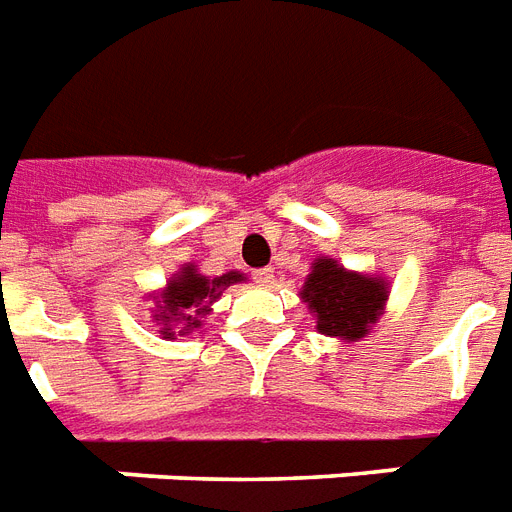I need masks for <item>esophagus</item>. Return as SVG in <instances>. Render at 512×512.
<instances>
[{
    "instance_id": "esophagus-1",
    "label": "esophagus",
    "mask_w": 512,
    "mask_h": 512,
    "mask_svg": "<svg viewBox=\"0 0 512 512\" xmlns=\"http://www.w3.org/2000/svg\"><path fill=\"white\" fill-rule=\"evenodd\" d=\"M252 276H255V282H260V285H271L274 282V268H257Z\"/></svg>"
}]
</instances>
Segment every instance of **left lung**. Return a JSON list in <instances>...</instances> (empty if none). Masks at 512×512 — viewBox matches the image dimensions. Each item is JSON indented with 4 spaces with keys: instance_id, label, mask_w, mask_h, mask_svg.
<instances>
[{
    "instance_id": "1",
    "label": "left lung",
    "mask_w": 512,
    "mask_h": 512,
    "mask_svg": "<svg viewBox=\"0 0 512 512\" xmlns=\"http://www.w3.org/2000/svg\"><path fill=\"white\" fill-rule=\"evenodd\" d=\"M301 298L317 320V331L358 342L380 320L388 301V282L369 274H355L333 257H317L306 276Z\"/></svg>"
}]
</instances>
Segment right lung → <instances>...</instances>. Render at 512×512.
Wrapping results in <instances>:
<instances>
[{
    "label": "right lung",
    "mask_w": 512,
    "mask_h": 512,
    "mask_svg": "<svg viewBox=\"0 0 512 512\" xmlns=\"http://www.w3.org/2000/svg\"><path fill=\"white\" fill-rule=\"evenodd\" d=\"M246 276L238 271H227L222 276H203L195 266H184L173 276L168 287L157 295V309L154 320L162 328V336H184L203 325V317L211 312V304L217 301L222 290L236 282H244Z\"/></svg>",
    "instance_id": "obj_1"
}]
</instances>
